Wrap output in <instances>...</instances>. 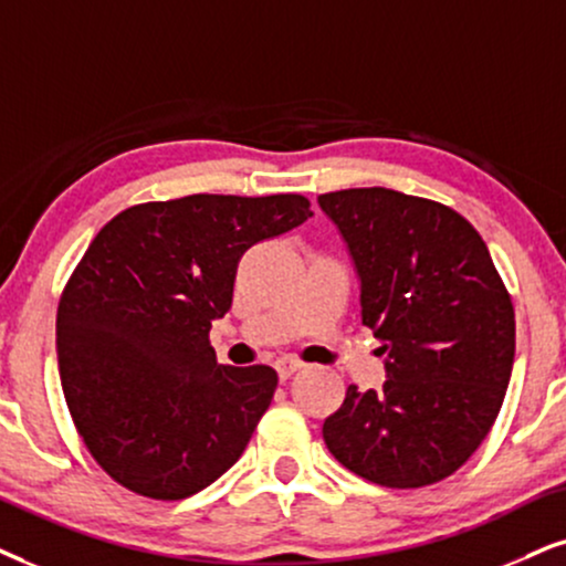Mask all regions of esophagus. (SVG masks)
Returning a JSON list of instances; mask_svg holds the SVG:
<instances>
[{
	"mask_svg": "<svg viewBox=\"0 0 566 566\" xmlns=\"http://www.w3.org/2000/svg\"><path fill=\"white\" fill-rule=\"evenodd\" d=\"M303 368H305V363L295 360V357H282V360H276V374L282 381H287L290 376H295L297 370H303Z\"/></svg>",
	"mask_w": 566,
	"mask_h": 566,
	"instance_id": "1",
	"label": "esophagus"
}]
</instances>
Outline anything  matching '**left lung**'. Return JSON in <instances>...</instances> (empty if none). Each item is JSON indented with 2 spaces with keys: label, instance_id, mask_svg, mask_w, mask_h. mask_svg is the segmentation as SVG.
Wrapping results in <instances>:
<instances>
[{
  "label": "left lung",
  "instance_id": "left-lung-1",
  "mask_svg": "<svg viewBox=\"0 0 566 566\" xmlns=\"http://www.w3.org/2000/svg\"><path fill=\"white\" fill-rule=\"evenodd\" d=\"M357 276L363 324L386 353L384 389L349 386L324 441L349 473L420 489L460 470L502 410L514 307L475 227L449 206L386 188L318 196Z\"/></svg>",
  "mask_w": 566,
  "mask_h": 566
}]
</instances>
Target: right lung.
Returning <instances> with one entry per match:
<instances>
[{
  "label": "right lung",
  "mask_w": 566,
  "mask_h": 566,
  "mask_svg": "<svg viewBox=\"0 0 566 566\" xmlns=\"http://www.w3.org/2000/svg\"><path fill=\"white\" fill-rule=\"evenodd\" d=\"M307 217L295 192H198L125 209L93 238L56 307V360L77 433L127 491L192 496L245 452L279 378L219 366L211 321L242 253Z\"/></svg>",
  "instance_id": "right-lung-1"
}]
</instances>
